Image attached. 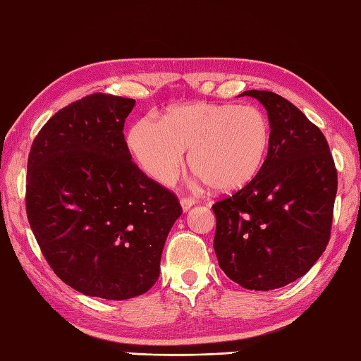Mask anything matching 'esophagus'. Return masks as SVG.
<instances>
[{
    "instance_id": "1",
    "label": "esophagus",
    "mask_w": 361,
    "mask_h": 361,
    "mask_svg": "<svg viewBox=\"0 0 361 361\" xmlns=\"http://www.w3.org/2000/svg\"><path fill=\"white\" fill-rule=\"evenodd\" d=\"M195 204H196L195 198H182L180 200V206H182L183 212H187V210H190V207H193Z\"/></svg>"
}]
</instances>
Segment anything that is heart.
<instances>
[{
    "instance_id": "heart-1",
    "label": "heart",
    "mask_w": 361,
    "mask_h": 361,
    "mask_svg": "<svg viewBox=\"0 0 361 361\" xmlns=\"http://www.w3.org/2000/svg\"><path fill=\"white\" fill-rule=\"evenodd\" d=\"M270 121L255 105L192 102L169 106L160 122L141 119L127 135L128 151L160 183L188 168L214 192H235L253 180L267 160Z\"/></svg>"
}]
</instances>
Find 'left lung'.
<instances>
[{"label": "left lung", "instance_id": "8db88e82", "mask_svg": "<svg viewBox=\"0 0 361 361\" xmlns=\"http://www.w3.org/2000/svg\"><path fill=\"white\" fill-rule=\"evenodd\" d=\"M267 110L271 142L259 174L215 202L214 250L221 270L251 290L298 280L330 240L338 174L324 133L269 91H245Z\"/></svg>", "mask_w": 361, "mask_h": 361}]
</instances>
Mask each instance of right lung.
Listing matches in <instances>:
<instances>
[{
	"label": "right lung",
	"mask_w": 361,
	"mask_h": 361,
	"mask_svg": "<svg viewBox=\"0 0 361 361\" xmlns=\"http://www.w3.org/2000/svg\"><path fill=\"white\" fill-rule=\"evenodd\" d=\"M135 100L92 94L59 110L28 157L26 214L54 274L105 300L145 294L182 214L178 198L132 161L124 122Z\"/></svg>",
	"instance_id": "obj_1"
}]
</instances>
